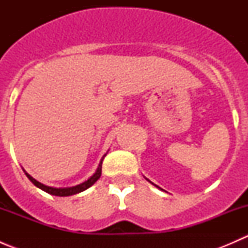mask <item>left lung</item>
I'll return each instance as SVG.
<instances>
[{"label": "left lung", "mask_w": 248, "mask_h": 248, "mask_svg": "<svg viewBox=\"0 0 248 248\" xmlns=\"http://www.w3.org/2000/svg\"><path fill=\"white\" fill-rule=\"evenodd\" d=\"M147 181H149V180H147ZM150 182H151V181H150ZM152 185H154V184H152ZM155 186H156V187H158V186H157V185H155ZM158 188H159V187H158ZM159 189H162V188H159Z\"/></svg>", "instance_id": "8db88e82"}]
</instances>
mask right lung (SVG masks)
<instances>
[{
	"instance_id": "obj_1",
	"label": "right lung",
	"mask_w": 248,
	"mask_h": 248,
	"mask_svg": "<svg viewBox=\"0 0 248 248\" xmlns=\"http://www.w3.org/2000/svg\"><path fill=\"white\" fill-rule=\"evenodd\" d=\"M106 156H107V154L104 155L103 157H102V159H101V162H99L98 168H97L96 172H94V174L92 175V176L90 177L89 180H86V181L82 182V184L77 185V186H73V187H66V188H55V187L46 186V185L41 184V182L37 181L36 179H33V177H32L30 174H27L26 171H25V174H26V176L29 177V180L32 182V184L34 185V186L38 187V188H41L42 191L46 192V193L52 194V196H57V197L73 196V194L80 193V192L85 191V189H87L89 187H91L92 185H93L94 182H96L97 180L99 179V177H101V175H102V163H103V159H104V157H106Z\"/></svg>"
}]
</instances>
